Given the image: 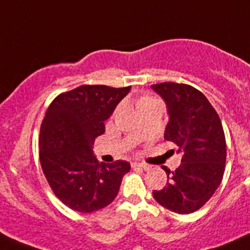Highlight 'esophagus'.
Returning a JSON list of instances; mask_svg holds the SVG:
<instances>
[{
	"label": "esophagus",
	"mask_w": 250,
	"mask_h": 250,
	"mask_svg": "<svg viewBox=\"0 0 250 250\" xmlns=\"http://www.w3.org/2000/svg\"><path fill=\"white\" fill-rule=\"evenodd\" d=\"M131 166H132V168H141V169H145V170L149 169V166L145 165V163H137V162H135V163H132Z\"/></svg>",
	"instance_id": "obj_1"
}]
</instances>
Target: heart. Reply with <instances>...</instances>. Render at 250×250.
Listing matches in <instances>:
<instances>
[{
  "instance_id": "obj_1",
  "label": "heart",
  "mask_w": 250,
  "mask_h": 250,
  "mask_svg": "<svg viewBox=\"0 0 250 250\" xmlns=\"http://www.w3.org/2000/svg\"><path fill=\"white\" fill-rule=\"evenodd\" d=\"M149 98H144V99H141V101H140V103H142V102H145V101H148Z\"/></svg>"
}]
</instances>
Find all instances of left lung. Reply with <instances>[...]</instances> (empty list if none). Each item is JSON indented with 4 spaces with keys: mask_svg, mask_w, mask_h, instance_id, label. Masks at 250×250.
I'll return each instance as SVG.
<instances>
[{
    "mask_svg": "<svg viewBox=\"0 0 250 250\" xmlns=\"http://www.w3.org/2000/svg\"><path fill=\"white\" fill-rule=\"evenodd\" d=\"M167 105L169 121L165 139L179 147L182 163L167 184L153 190L159 205L173 212L191 213L203 208L221 184L225 173L226 139L220 116L205 96L189 84H152Z\"/></svg>",
    "mask_w": 250,
    "mask_h": 250,
    "instance_id": "obj_1",
    "label": "left lung"
}]
</instances>
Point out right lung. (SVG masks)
Segmentation results:
<instances>
[{"instance_id":"1","label":"right lung","mask_w":250,"mask_h":250,"mask_svg":"<svg viewBox=\"0 0 250 250\" xmlns=\"http://www.w3.org/2000/svg\"><path fill=\"white\" fill-rule=\"evenodd\" d=\"M131 89L80 85L61 93L47 108L40 127L39 158L55 195L72 210L93 212L118 195L130 163H99L94 140L104 134V121Z\"/></svg>"}]
</instances>
